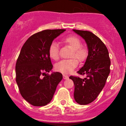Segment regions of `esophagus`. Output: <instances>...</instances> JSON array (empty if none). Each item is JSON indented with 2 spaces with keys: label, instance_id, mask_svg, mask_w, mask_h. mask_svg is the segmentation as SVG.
Here are the masks:
<instances>
[{
  "label": "esophagus",
  "instance_id": "obj_1",
  "mask_svg": "<svg viewBox=\"0 0 126 126\" xmlns=\"http://www.w3.org/2000/svg\"><path fill=\"white\" fill-rule=\"evenodd\" d=\"M63 78H64V79H67L69 78V77L66 75H63Z\"/></svg>",
  "mask_w": 126,
  "mask_h": 126
}]
</instances>
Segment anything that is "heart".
Returning <instances> with one entry per match:
<instances>
[{
  "label": "heart",
  "instance_id": "b5f03b06",
  "mask_svg": "<svg viewBox=\"0 0 126 126\" xmlns=\"http://www.w3.org/2000/svg\"><path fill=\"white\" fill-rule=\"evenodd\" d=\"M63 42L72 48L69 57H75L79 61H83L87 57L88 50L84 47L81 46V42L79 38L75 36H69L65 38ZM48 54L53 60L59 59V46L56 42H53L50 44L48 48ZM78 62L74 58L63 60L58 62L55 65V69L64 74H68L72 73L78 66Z\"/></svg>",
  "mask_w": 126,
  "mask_h": 126
}]
</instances>
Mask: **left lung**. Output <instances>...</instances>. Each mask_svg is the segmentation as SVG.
<instances>
[{"instance_id":"8db88e82","label":"left lung","mask_w":126,"mask_h":126,"mask_svg":"<svg viewBox=\"0 0 126 126\" xmlns=\"http://www.w3.org/2000/svg\"><path fill=\"white\" fill-rule=\"evenodd\" d=\"M84 40L88 50L86 62L78 73L86 77L81 79L71 76L74 84V98L80 105H87L96 98L104 87L110 74L109 51L100 39L88 31L73 30Z\"/></svg>"}]
</instances>
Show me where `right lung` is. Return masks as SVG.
Returning <instances> with one entry per match:
<instances>
[{"mask_svg": "<svg viewBox=\"0 0 126 126\" xmlns=\"http://www.w3.org/2000/svg\"><path fill=\"white\" fill-rule=\"evenodd\" d=\"M65 30H47L33 34L22 47L16 64V80L21 96L33 106H45L52 100L62 74L52 72L48 48ZM45 75L42 78V75Z\"/></svg>", "mask_w": 126, "mask_h": 126, "instance_id": "right-lung-1", "label": "right lung"}]
</instances>
